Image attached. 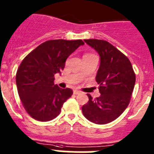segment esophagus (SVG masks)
<instances>
[{
	"instance_id": "esophagus-1",
	"label": "esophagus",
	"mask_w": 154,
	"mask_h": 154,
	"mask_svg": "<svg viewBox=\"0 0 154 154\" xmlns=\"http://www.w3.org/2000/svg\"><path fill=\"white\" fill-rule=\"evenodd\" d=\"M73 93H74L75 94H79L81 93V91H79V90H74V91H73Z\"/></svg>"
}]
</instances>
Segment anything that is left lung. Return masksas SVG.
Instances as JSON below:
<instances>
[{
    "instance_id": "obj_1",
    "label": "left lung",
    "mask_w": 154,
    "mask_h": 154,
    "mask_svg": "<svg viewBox=\"0 0 154 154\" xmlns=\"http://www.w3.org/2000/svg\"><path fill=\"white\" fill-rule=\"evenodd\" d=\"M85 43L98 53L100 66L95 80L99 85L98 98L88 101L82 108L83 115L97 125L115 121L128 106L134 88L135 73L125 55L102 39H84Z\"/></svg>"
}]
</instances>
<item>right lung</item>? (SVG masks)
Instances as JSON below:
<instances>
[{"instance_id": "1", "label": "right lung", "mask_w": 154, "mask_h": 154, "mask_svg": "<svg viewBox=\"0 0 154 154\" xmlns=\"http://www.w3.org/2000/svg\"><path fill=\"white\" fill-rule=\"evenodd\" d=\"M81 39H52L44 42L23 59L16 75V84L23 106L37 121H48L60 114L65 101L72 94L69 88L54 84L67 58L80 46Z\"/></svg>"}]
</instances>
